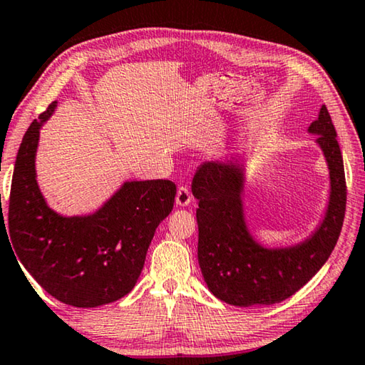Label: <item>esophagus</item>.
Wrapping results in <instances>:
<instances>
[{
	"label": "esophagus",
	"instance_id": "esophagus-1",
	"mask_svg": "<svg viewBox=\"0 0 365 365\" xmlns=\"http://www.w3.org/2000/svg\"><path fill=\"white\" fill-rule=\"evenodd\" d=\"M175 202L178 206H188L191 202V191L187 185H180V187H178Z\"/></svg>",
	"mask_w": 365,
	"mask_h": 365
}]
</instances>
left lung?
I'll use <instances>...</instances> for the list:
<instances>
[{
	"mask_svg": "<svg viewBox=\"0 0 365 365\" xmlns=\"http://www.w3.org/2000/svg\"><path fill=\"white\" fill-rule=\"evenodd\" d=\"M309 132L319 135L330 169V205L319 230L302 245L265 250L250 237L242 211V172L238 165L205 163L191 191L200 207L197 261L214 296L233 306L275 304L293 296L317 274L331 255L346 212L343 156L329 109L320 108Z\"/></svg>",
	"mask_w": 365,
	"mask_h": 365,
	"instance_id": "left-lung-1",
	"label": "left lung"
}]
</instances>
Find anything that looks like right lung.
<instances>
[{"mask_svg":"<svg viewBox=\"0 0 365 365\" xmlns=\"http://www.w3.org/2000/svg\"><path fill=\"white\" fill-rule=\"evenodd\" d=\"M54 106L56 101L22 138L11 183L8 233L16 261L53 298L76 307L109 304L137 283L154 232L174 207L177 187L170 180L128 182L93 215L53 212L35 180V151L41 122Z\"/></svg>","mask_w":365,"mask_h":365,"instance_id":"right-lung-1","label":"right lung"}]
</instances>
